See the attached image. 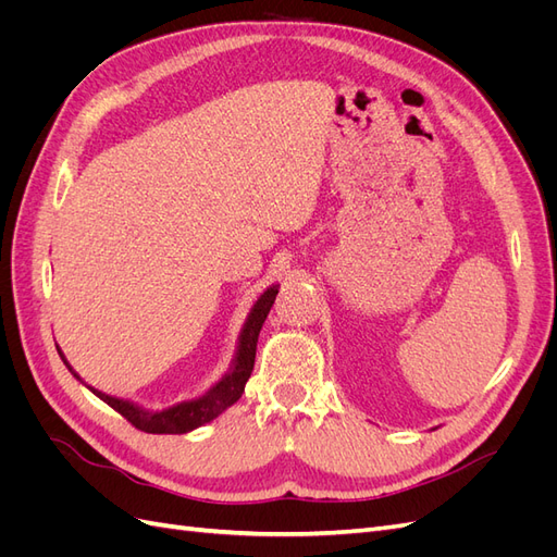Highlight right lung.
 Wrapping results in <instances>:
<instances>
[{"label":"right lung","mask_w":557,"mask_h":557,"mask_svg":"<svg viewBox=\"0 0 557 557\" xmlns=\"http://www.w3.org/2000/svg\"><path fill=\"white\" fill-rule=\"evenodd\" d=\"M276 295H278V285H269V288L258 297L256 305H252L246 323L239 332L237 350H234V358H232L227 374L218 383H213L205 395L178 401V404H174V407H166L160 411H150L129 399H121V397H113V395L97 391V387L88 385L74 372V367L66 362L64 352L60 348H58V352H60L62 362L66 364V369H70V372L83 385H86L92 395L107 401L111 409H115L123 418H127L137 430H144L150 434H185V432H193L201 425L211 423L213 418L221 416L225 409H230L232 404L242 397L246 381L250 379L252 364H256V348H258V336H260L262 323L267 320V313H269V309H272Z\"/></svg>","instance_id":"1"}]
</instances>
